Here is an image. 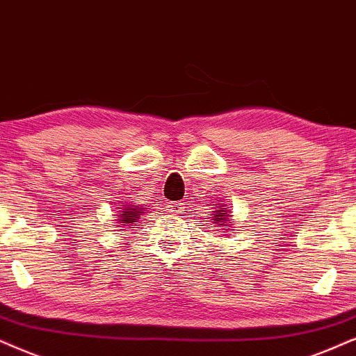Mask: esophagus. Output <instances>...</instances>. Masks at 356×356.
I'll return each instance as SVG.
<instances>
[{
    "instance_id": "1",
    "label": "esophagus",
    "mask_w": 356,
    "mask_h": 356,
    "mask_svg": "<svg viewBox=\"0 0 356 356\" xmlns=\"http://www.w3.org/2000/svg\"><path fill=\"white\" fill-rule=\"evenodd\" d=\"M169 210L172 211L174 215H182V213H186V207H184V204H179V202H175V204H170V205H169Z\"/></svg>"
}]
</instances>
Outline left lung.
I'll use <instances>...</instances> for the list:
<instances>
[{
  "instance_id": "obj_1",
  "label": "left lung",
  "mask_w": 356,
  "mask_h": 356,
  "mask_svg": "<svg viewBox=\"0 0 356 356\" xmlns=\"http://www.w3.org/2000/svg\"><path fill=\"white\" fill-rule=\"evenodd\" d=\"M211 220H213V225H217V227H227L228 230L233 228L232 225V215H230V209H228L227 205H222L218 204L217 209L213 210V213H211Z\"/></svg>"
}]
</instances>
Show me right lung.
I'll return each mask as SVG.
<instances>
[{"label":"right lung","mask_w":356,"mask_h":356,"mask_svg":"<svg viewBox=\"0 0 356 356\" xmlns=\"http://www.w3.org/2000/svg\"><path fill=\"white\" fill-rule=\"evenodd\" d=\"M147 205H121L120 210H118V215H115L116 218V223L118 225H124V227H128V225H131V228L134 227V223L138 222L139 218L143 217V215L146 213Z\"/></svg>","instance_id":"1"}]
</instances>
